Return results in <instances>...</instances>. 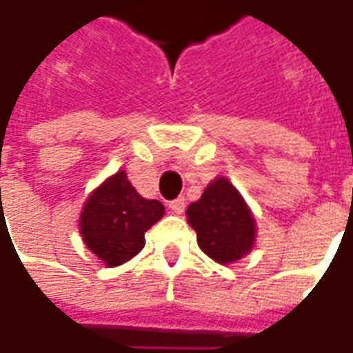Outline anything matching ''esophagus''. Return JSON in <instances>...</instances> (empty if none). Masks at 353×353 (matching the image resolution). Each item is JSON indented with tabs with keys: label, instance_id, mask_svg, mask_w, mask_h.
I'll use <instances>...</instances> for the list:
<instances>
[{
	"label": "esophagus",
	"instance_id": "obj_1",
	"mask_svg": "<svg viewBox=\"0 0 353 353\" xmlns=\"http://www.w3.org/2000/svg\"><path fill=\"white\" fill-rule=\"evenodd\" d=\"M170 211L174 214H181L185 211V199L183 197H177V199L170 201Z\"/></svg>",
	"mask_w": 353,
	"mask_h": 353
}]
</instances>
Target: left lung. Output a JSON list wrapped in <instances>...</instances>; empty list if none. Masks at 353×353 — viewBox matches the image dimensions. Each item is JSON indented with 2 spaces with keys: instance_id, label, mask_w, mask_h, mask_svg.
<instances>
[{
  "instance_id": "8db88e82",
  "label": "left lung",
  "mask_w": 353,
  "mask_h": 353,
  "mask_svg": "<svg viewBox=\"0 0 353 353\" xmlns=\"http://www.w3.org/2000/svg\"><path fill=\"white\" fill-rule=\"evenodd\" d=\"M185 214L197 232L199 248L219 263L240 260L254 246V214L226 177L211 181L201 199L189 205Z\"/></svg>"
}]
</instances>
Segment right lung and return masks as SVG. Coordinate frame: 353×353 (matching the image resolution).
Listing matches in <instances>:
<instances>
[{
	"instance_id": "right-lung-1",
	"label": "right lung",
	"mask_w": 353,
	"mask_h": 353,
	"mask_svg": "<svg viewBox=\"0 0 353 353\" xmlns=\"http://www.w3.org/2000/svg\"><path fill=\"white\" fill-rule=\"evenodd\" d=\"M164 216V205L144 199L121 170L107 177L85 201L79 232L85 246L115 268L144 248V232Z\"/></svg>"
}]
</instances>
